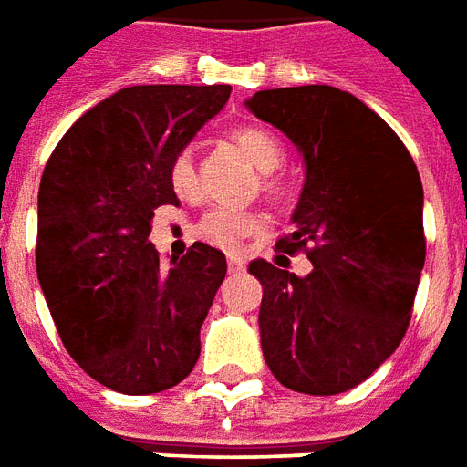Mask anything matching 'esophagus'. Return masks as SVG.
Instances as JSON below:
<instances>
[{
  "label": "esophagus",
  "mask_w": 467,
  "mask_h": 467,
  "mask_svg": "<svg viewBox=\"0 0 467 467\" xmlns=\"http://www.w3.org/2000/svg\"><path fill=\"white\" fill-rule=\"evenodd\" d=\"M227 269H230L233 275H237V272H243V269H244V260H243V257H237V254H230V257H227Z\"/></svg>",
  "instance_id": "obj_1"
}]
</instances>
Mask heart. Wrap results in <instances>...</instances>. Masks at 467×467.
I'll return each mask as SVG.
<instances>
[{
	"instance_id": "1",
	"label": "heart",
	"mask_w": 467,
	"mask_h": 467,
	"mask_svg": "<svg viewBox=\"0 0 467 467\" xmlns=\"http://www.w3.org/2000/svg\"><path fill=\"white\" fill-rule=\"evenodd\" d=\"M233 140L243 150L250 163L257 168L262 175V185L269 192H279V181L272 175L279 171V165L285 161V148L279 143L275 133H269L265 128H237L233 133ZM172 190L181 198H198V165L192 158V150H181L172 155L171 168H168ZM265 230V220L254 210H237V207H213L205 215L200 217L195 224V233L205 243L215 244L220 250H237L247 237H254Z\"/></svg>"
}]
</instances>
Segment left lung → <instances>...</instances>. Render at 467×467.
Returning <instances> with one entry per match:
<instances>
[{
  "mask_svg": "<svg viewBox=\"0 0 467 467\" xmlns=\"http://www.w3.org/2000/svg\"><path fill=\"white\" fill-rule=\"evenodd\" d=\"M244 106L279 128L304 161L295 233L279 250H306L296 277L252 260L260 279V341L282 386L309 396L354 389L399 348L426 262L423 185L391 126L334 86L257 91Z\"/></svg>",
  "mask_w": 467,
  "mask_h": 467,
  "instance_id": "left-lung-1",
  "label": "left lung"
}]
</instances>
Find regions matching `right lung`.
Wrapping results in <instances>:
<instances>
[{
	"label": "right lung",
	"instance_id": "1",
	"mask_svg": "<svg viewBox=\"0 0 467 467\" xmlns=\"http://www.w3.org/2000/svg\"><path fill=\"white\" fill-rule=\"evenodd\" d=\"M230 86H130L86 110L39 185L36 275L58 337L110 391L178 386L200 357V327L227 260L195 243L165 267L148 240L153 210L178 205L168 178L230 99Z\"/></svg>",
	"mask_w": 467,
	"mask_h": 467
}]
</instances>
